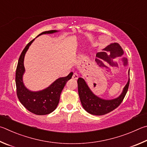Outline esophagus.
Listing matches in <instances>:
<instances>
[{
    "label": "esophagus",
    "mask_w": 147,
    "mask_h": 147,
    "mask_svg": "<svg viewBox=\"0 0 147 147\" xmlns=\"http://www.w3.org/2000/svg\"><path fill=\"white\" fill-rule=\"evenodd\" d=\"M72 78L74 79H78V74L77 73H74L72 76Z\"/></svg>",
    "instance_id": "1"
}]
</instances>
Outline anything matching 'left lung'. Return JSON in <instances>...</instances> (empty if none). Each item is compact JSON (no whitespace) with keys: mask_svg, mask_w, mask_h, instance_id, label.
Masks as SVG:
<instances>
[{"mask_svg":"<svg viewBox=\"0 0 147 147\" xmlns=\"http://www.w3.org/2000/svg\"><path fill=\"white\" fill-rule=\"evenodd\" d=\"M129 83L130 78L119 97L115 99L106 100L96 96L90 89L85 81L82 78H79L78 80V92L82 106L87 112L92 115H102L108 114L121 103L128 91Z\"/></svg>","mask_w":147,"mask_h":147,"instance_id":"8db88e82","label":"left lung"}]
</instances>
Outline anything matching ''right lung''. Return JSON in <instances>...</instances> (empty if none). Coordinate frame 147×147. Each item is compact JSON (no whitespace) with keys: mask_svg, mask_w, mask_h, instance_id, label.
<instances>
[{"mask_svg":"<svg viewBox=\"0 0 147 147\" xmlns=\"http://www.w3.org/2000/svg\"><path fill=\"white\" fill-rule=\"evenodd\" d=\"M57 32V30L46 31L40 33L37 37L42 34H51ZM34 40L35 38L28 44L20 54L15 74V83L18 99L21 104L33 114L42 115L50 114L55 110L59 104L62 90L66 82L71 78L73 72L69 73L66 77L57 79L42 90L33 92L26 88L22 80L25 71L24 59L29 46Z\"/></svg>","mask_w":147,"mask_h":147,"instance_id":"right-lung-1","label":"right lung"}]
</instances>
